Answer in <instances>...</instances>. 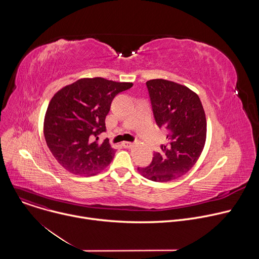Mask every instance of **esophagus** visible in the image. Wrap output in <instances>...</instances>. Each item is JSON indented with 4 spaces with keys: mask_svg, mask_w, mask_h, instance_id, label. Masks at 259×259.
Segmentation results:
<instances>
[{
    "mask_svg": "<svg viewBox=\"0 0 259 259\" xmlns=\"http://www.w3.org/2000/svg\"><path fill=\"white\" fill-rule=\"evenodd\" d=\"M133 142H129V141H123L122 142V146L125 147V149H129V147H132L133 146Z\"/></svg>",
    "mask_w": 259,
    "mask_h": 259,
    "instance_id": "1",
    "label": "esophagus"
}]
</instances>
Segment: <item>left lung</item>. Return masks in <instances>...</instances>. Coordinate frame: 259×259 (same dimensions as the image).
I'll return each mask as SVG.
<instances>
[{
	"mask_svg": "<svg viewBox=\"0 0 259 259\" xmlns=\"http://www.w3.org/2000/svg\"><path fill=\"white\" fill-rule=\"evenodd\" d=\"M155 121L167 131L152 163L138 168L147 179L166 182L186 174L198 161L206 140L207 122L199 96L186 86L156 79L147 81Z\"/></svg>",
	"mask_w": 259,
	"mask_h": 259,
	"instance_id": "8db88e82",
	"label": "left lung"
}]
</instances>
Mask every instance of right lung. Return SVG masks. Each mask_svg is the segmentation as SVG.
<instances>
[{
    "label": "right lung",
    "mask_w": 259,
    "mask_h": 259,
    "mask_svg": "<svg viewBox=\"0 0 259 259\" xmlns=\"http://www.w3.org/2000/svg\"><path fill=\"white\" fill-rule=\"evenodd\" d=\"M132 83L103 78L81 79L59 90L51 99L44 122V134L50 152L67 171L92 176L113 161L116 149L108 139L105 117L117 94Z\"/></svg>",
    "instance_id": "add662e5"
}]
</instances>
